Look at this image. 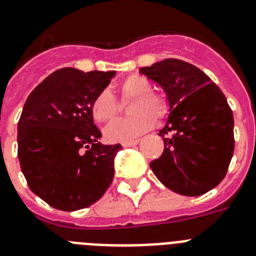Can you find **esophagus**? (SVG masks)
Wrapping results in <instances>:
<instances>
[{
	"label": "esophagus",
	"instance_id": "esophagus-1",
	"mask_svg": "<svg viewBox=\"0 0 256 256\" xmlns=\"http://www.w3.org/2000/svg\"><path fill=\"white\" fill-rule=\"evenodd\" d=\"M139 143V139H136V140H132V142H128V143H122V146H124V148L128 147H134V146H136Z\"/></svg>",
	"mask_w": 256,
	"mask_h": 256
}]
</instances>
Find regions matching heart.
I'll use <instances>...</instances> for the list:
<instances>
[{
	"instance_id": "b5f03b06",
	"label": "heart",
	"mask_w": 256,
	"mask_h": 256,
	"mask_svg": "<svg viewBox=\"0 0 256 256\" xmlns=\"http://www.w3.org/2000/svg\"><path fill=\"white\" fill-rule=\"evenodd\" d=\"M122 100H132L130 118H120L105 128V139L110 143L132 142L154 128V120L168 113V102L162 95L152 92V83L139 74L128 75L118 86ZM118 102L112 92L104 90L92 100L91 114L96 122H108L117 114Z\"/></svg>"
}]
</instances>
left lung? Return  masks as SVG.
<instances>
[{
  "label": "left lung",
  "instance_id": "1",
  "mask_svg": "<svg viewBox=\"0 0 256 256\" xmlns=\"http://www.w3.org/2000/svg\"><path fill=\"white\" fill-rule=\"evenodd\" d=\"M140 74L164 90L169 105L160 132L164 152L152 172L169 190L199 196L224 180L234 151V120L226 98L196 66L168 58Z\"/></svg>",
  "mask_w": 256,
  "mask_h": 256
}]
</instances>
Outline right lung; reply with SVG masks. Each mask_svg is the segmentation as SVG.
Masks as SVG:
<instances>
[{
	"mask_svg": "<svg viewBox=\"0 0 256 256\" xmlns=\"http://www.w3.org/2000/svg\"><path fill=\"white\" fill-rule=\"evenodd\" d=\"M116 72L64 68L30 94L18 122V158L34 194L56 210L76 211L104 195L121 144L105 146L92 100Z\"/></svg>",
	"mask_w": 256,
	"mask_h": 256,
	"instance_id": "obj_1",
	"label": "right lung"
}]
</instances>
